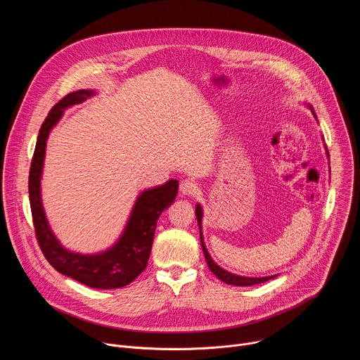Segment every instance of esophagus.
Listing matches in <instances>:
<instances>
[{
    "label": "esophagus",
    "instance_id": "34e87169",
    "mask_svg": "<svg viewBox=\"0 0 360 360\" xmlns=\"http://www.w3.org/2000/svg\"><path fill=\"white\" fill-rule=\"evenodd\" d=\"M179 189H181L182 195H193L198 191V185L192 179H184L179 185Z\"/></svg>",
    "mask_w": 360,
    "mask_h": 360
}]
</instances>
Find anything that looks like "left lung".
<instances>
[{"instance_id":"left-lung-1","label":"left lung","mask_w":360,"mask_h":360,"mask_svg":"<svg viewBox=\"0 0 360 360\" xmlns=\"http://www.w3.org/2000/svg\"><path fill=\"white\" fill-rule=\"evenodd\" d=\"M311 110L312 107L307 105ZM316 117V115H315ZM202 208L200 205H196V210H195V215H196V219H198V225H199V236H200V245H202V249H203V255H205V259H207V264L210 266V269L212 271V274L219 278L222 282L228 283V285H233V286H252V285H258V283H262V282H266L269 279H274L275 276H266V278H246V276H239V275H233L225 269H222L221 266H218L212 258L210 256L208 250H207V246H205L203 243V236H202Z\"/></svg>"}]
</instances>
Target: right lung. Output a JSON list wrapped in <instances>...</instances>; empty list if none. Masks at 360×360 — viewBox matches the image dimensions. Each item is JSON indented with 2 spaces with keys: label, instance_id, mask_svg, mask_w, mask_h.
I'll return each mask as SVG.
<instances>
[{
  "label": "right lung",
  "instance_id": "obj_1",
  "mask_svg": "<svg viewBox=\"0 0 360 360\" xmlns=\"http://www.w3.org/2000/svg\"><path fill=\"white\" fill-rule=\"evenodd\" d=\"M94 94L91 89H79L65 95L51 108L42 122L30 168V205L38 245L51 266L89 288L117 289L131 283L146 268L157 221L176 198L178 181L171 179L161 186L143 191L134 205L124 233L110 249L95 255H81L63 248L48 225L41 202V174L46 139L65 108L81 104Z\"/></svg>",
  "mask_w": 360,
  "mask_h": 360
}]
</instances>
